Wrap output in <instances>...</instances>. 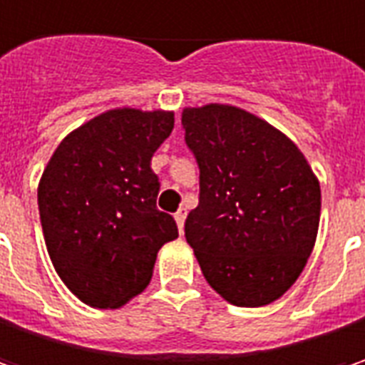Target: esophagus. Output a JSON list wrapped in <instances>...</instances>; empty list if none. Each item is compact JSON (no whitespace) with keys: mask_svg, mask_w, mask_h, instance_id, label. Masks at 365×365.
Returning a JSON list of instances; mask_svg holds the SVG:
<instances>
[{"mask_svg":"<svg viewBox=\"0 0 365 365\" xmlns=\"http://www.w3.org/2000/svg\"><path fill=\"white\" fill-rule=\"evenodd\" d=\"M175 222H178V229H180V232H182L183 222H185V210H183V208H180V210L175 212Z\"/></svg>","mask_w":365,"mask_h":365,"instance_id":"34e87169","label":"esophagus"}]
</instances>
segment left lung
<instances>
[{
	"instance_id": "1",
	"label": "left lung",
	"mask_w": 365,
	"mask_h": 365,
	"mask_svg": "<svg viewBox=\"0 0 365 365\" xmlns=\"http://www.w3.org/2000/svg\"><path fill=\"white\" fill-rule=\"evenodd\" d=\"M182 126L200 169L185 239L202 274L230 304L274 302L317 241L321 185L312 169L288 136L232 106L185 108Z\"/></svg>"
}]
</instances>
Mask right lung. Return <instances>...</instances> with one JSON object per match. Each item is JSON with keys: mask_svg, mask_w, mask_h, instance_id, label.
Returning <instances> with one entry per match:
<instances>
[{"mask_svg": "<svg viewBox=\"0 0 365 365\" xmlns=\"http://www.w3.org/2000/svg\"><path fill=\"white\" fill-rule=\"evenodd\" d=\"M171 112L110 110L65 136L38 185L40 222L56 274L81 302L118 309L151 282L157 251L178 237L157 208L153 153Z\"/></svg>", "mask_w": 365, "mask_h": 365, "instance_id": "add662e5", "label": "right lung"}]
</instances>
